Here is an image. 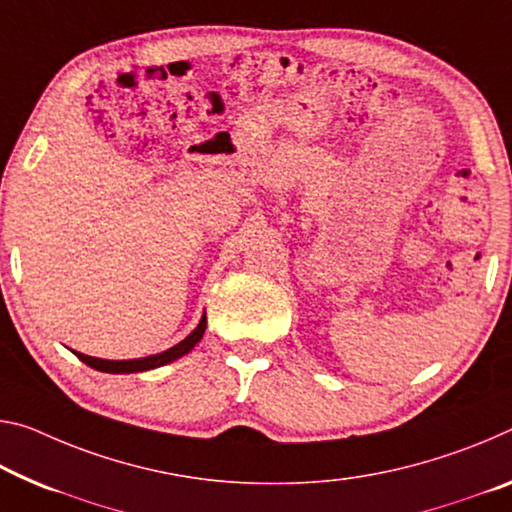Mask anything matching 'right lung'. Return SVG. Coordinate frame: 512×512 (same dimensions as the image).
Returning a JSON list of instances; mask_svg holds the SVG:
<instances>
[{"mask_svg":"<svg viewBox=\"0 0 512 512\" xmlns=\"http://www.w3.org/2000/svg\"><path fill=\"white\" fill-rule=\"evenodd\" d=\"M205 328H207V316L202 314V319L198 323V328L191 332L189 337H184L180 344H175L173 348H168L164 353H157V355H148V358H139V360H100V358H91V355H84V353H77V358L88 364V367H93L97 371H104V373H139V371H150V369H157V367H164V364L173 362L177 358H182L191 351L193 346H196L202 335H205Z\"/></svg>","mask_w":512,"mask_h":512,"instance_id":"add662e5","label":"right lung"}]
</instances>
